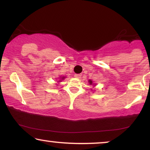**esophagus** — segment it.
I'll list each match as a JSON object with an SVG mask.
<instances>
[{
    "instance_id": "esophagus-1",
    "label": "esophagus",
    "mask_w": 150,
    "mask_h": 150,
    "mask_svg": "<svg viewBox=\"0 0 150 150\" xmlns=\"http://www.w3.org/2000/svg\"><path fill=\"white\" fill-rule=\"evenodd\" d=\"M74 76H75V78H77V79H80V78H81V76H82V74H76L74 75Z\"/></svg>"
}]
</instances>
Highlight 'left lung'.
Returning a JSON list of instances; mask_svg holds the SVG:
<instances>
[{
    "label": "left lung",
    "instance_id": "8db88e82",
    "mask_svg": "<svg viewBox=\"0 0 150 150\" xmlns=\"http://www.w3.org/2000/svg\"><path fill=\"white\" fill-rule=\"evenodd\" d=\"M89 83L91 84H91H92V81H89Z\"/></svg>",
    "mask_w": 150,
    "mask_h": 150
}]
</instances>
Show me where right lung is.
<instances>
[{
  "mask_svg": "<svg viewBox=\"0 0 150 150\" xmlns=\"http://www.w3.org/2000/svg\"><path fill=\"white\" fill-rule=\"evenodd\" d=\"M64 79V77H63V78H62V79Z\"/></svg>",
  "mask_w": 150,
  "mask_h": 150,
  "instance_id": "obj_1",
  "label": "right lung"
}]
</instances>
